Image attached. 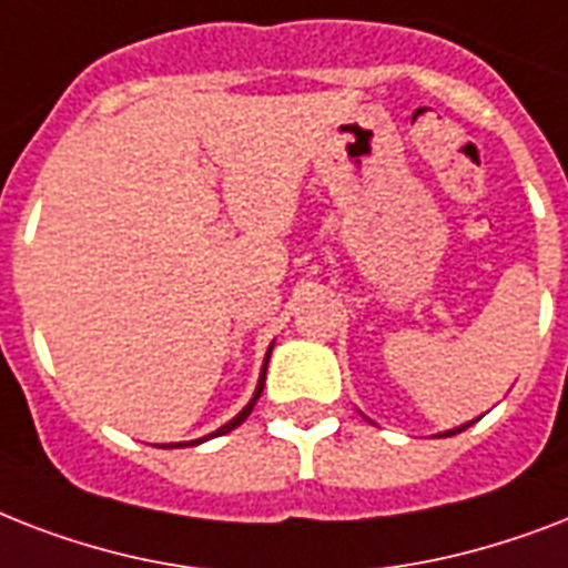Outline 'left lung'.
<instances>
[{
  "mask_svg": "<svg viewBox=\"0 0 568 568\" xmlns=\"http://www.w3.org/2000/svg\"><path fill=\"white\" fill-rule=\"evenodd\" d=\"M468 424H463V427H457V430H448V433H442V436H454V433H459V430H466Z\"/></svg>",
  "mask_w": 568,
  "mask_h": 568,
  "instance_id": "left-lung-1",
  "label": "left lung"
}]
</instances>
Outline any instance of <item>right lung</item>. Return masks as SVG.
Segmentation results:
<instances>
[{
	"mask_svg": "<svg viewBox=\"0 0 568 568\" xmlns=\"http://www.w3.org/2000/svg\"><path fill=\"white\" fill-rule=\"evenodd\" d=\"M267 356H271V354H267ZM265 368H267V359H265ZM265 368H262V377H258V386H256V395H253V400H250V404L244 406V409H241V413L235 415V418H232L230 424H223L221 430H214L212 436H223V433L235 430V427H239V424L244 422V418H247L250 413H253V406H256L258 395H262V388H265ZM200 442H203V439H196V442H180V445H164V448H182V445H200Z\"/></svg>",
	"mask_w": 568,
	"mask_h": 568,
	"instance_id": "right-lung-1",
	"label": "right lung"
}]
</instances>
